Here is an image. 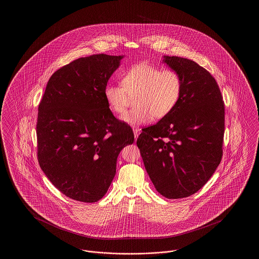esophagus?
Segmentation results:
<instances>
[{"instance_id":"esophagus-1","label":"esophagus","mask_w":259,"mask_h":259,"mask_svg":"<svg viewBox=\"0 0 259 259\" xmlns=\"http://www.w3.org/2000/svg\"><path fill=\"white\" fill-rule=\"evenodd\" d=\"M140 129L139 128H133V132H134V135H135V139L137 140V138H138V136L140 134Z\"/></svg>"}]
</instances>
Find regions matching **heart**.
Here are the masks:
<instances>
[{"instance_id":"b5f03b06","label":"heart","mask_w":259,"mask_h":259,"mask_svg":"<svg viewBox=\"0 0 259 259\" xmlns=\"http://www.w3.org/2000/svg\"><path fill=\"white\" fill-rule=\"evenodd\" d=\"M182 90L183 80L177 71L139 63L122 75V85L109 83L105 87L104 98L111 111L120 114L126 110L130 96L136 95L137 107L124 113L121 119L137 126L171 113L180 101Z\"/></svg>"}]
</instances>
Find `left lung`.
<instances>
[{
    "mask_svg": "<svg viewBox=\"0 0 259 259\" xmlns=\"http://www.w3.org/2000/svg\"><path fill=\"white\" fill-rule=\"evenodd\" d=\"M183 80L181 98L167 116L143 129L137 146L156 190L168 199L188 197L220 165L224 103L215 79L196 62L163 56Z\"/></svg>",
    "mask_w": 259,
    "mask_h": 259,
    "instance_id": "obj_1",
    "label": "left lung"
}]
</instances>
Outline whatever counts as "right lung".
Masks as SVG:
<instances>
[{
    "label": "right lung",
    "mask_w": 259,
    "mask_h": 259,
    "mask_svg": "<svg viewBox=\"0 0 259 259\" xmlns=\"http://www.w3.org/2000/svg\"><path fill=\"white\" fill-rule=\"evenodd\" d=\"M123 55L78 58L50 76L38 105L37 159L67 197L97 202L107 193L121 149L134 142L128 124L116 119L104 88Z\"/></svg>",
    "instance_id": "1"
}]
</instances>
